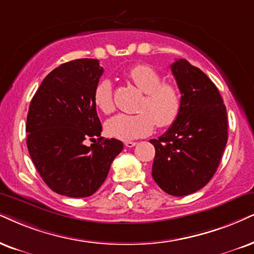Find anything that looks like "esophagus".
Instances as JSON below:
<instances>
[{"label": "esophagus", "mask_w": 254, "mask_h": 254, "mask_svg": "<svg viewBox=\"0 0 254 254\" xmlns=\"http://www.w3.org/2000/svg\"><path fill=\"white\" fill-rule=\"evenodd\" d=\"M124 144H125V146H127V147H133L137 143L136 142H131V140H127V142H125Z\"/></svg>", "instance_id": "1"}]
</instances>
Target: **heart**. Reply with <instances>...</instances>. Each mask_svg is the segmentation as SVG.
Instances as JSON below:
<instances>
[{
  "mask_svg": "<svg viewBox=\"0 0 254 254\" xmlns=\"http://www.w3.org/2000/svg\"><path fill=\"white\" fill-rule=\"evenodd\" d=\"M131 82L144 96L139 105V114H120L110 118L105 124L107 132L111 137L122 140H132L147 136L158 127H169L175 123L182 109L181 92L171 83H163V77L149 65H137L127 73ZM94 102L103 114L115 110L111 83L103 79L96 86Z\"/></svg>",
  "mask_w": 254,
  "mask_h": 254,
  "instance_id": "obj_1",
  "label": "heart"
}]
</instances>
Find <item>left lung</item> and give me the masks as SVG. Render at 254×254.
Returning a JSON list of instances; mask_svg holds the SVG:
<instances>
[{
	"label": "left lung",
	"instance_id": "left-lung-1",
	"mask_svg": "<svg viewBox=\"0 0 254 254\" xmlns=\"http://www.w3.org/2000/svg\"><path fill=\"white\" fill-rule=\"evenodd\" d=\"M171 71L182 95L179 116L158 139L152 178L166 193L183 197L204 188L227 143V114L217 86L197 66L179 59Z\"/></svg>",
	"mask_w": 254,
	"mask_h": 254
}]
</instances>
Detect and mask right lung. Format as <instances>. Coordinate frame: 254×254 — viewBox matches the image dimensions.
I'll list each match as a JSON object with an SVG mask.
<instances>
[{"instance_id": "right-lung-1", "label": "right lung", "mask_w": 254, "mask_h": 254, "mask_svg": "<svg viewBox=\"0 0 254 254\" xmlns=\"http://www.w3.org/2000/svg\"><path fill=\"white\" fill-rule=\"evenodd\" d=\"M102 73L98 60L70 61L54 69L31 99L25 125L29 155L44 183L59 194H94L123 150L121 140L101 137L94 92ZM88 139L94 142L90 147Z\"/></svg>"}]
</instances>
